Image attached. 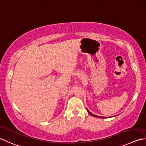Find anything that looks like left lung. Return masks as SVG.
I'll use <instances>...</instances> for the list:
<instances>
[{"mask_svg": "<svg viewBox=\"0 0 146 146\" xmlns=\"http://www.w3.org/2000/svg\"><path fill=\"white\" fill-rule=\"evenodd\" d=\"M87 110V111H88V113L90 114V115H92V116H94V117H98V118H104V117H101V116H96V115H93L92 113H91L89 111H88V110Z\"/></svg>", "mask_w": 146, "mask_h": 146, "instance_id": "1", "label": "left lung"}]
</instances>
